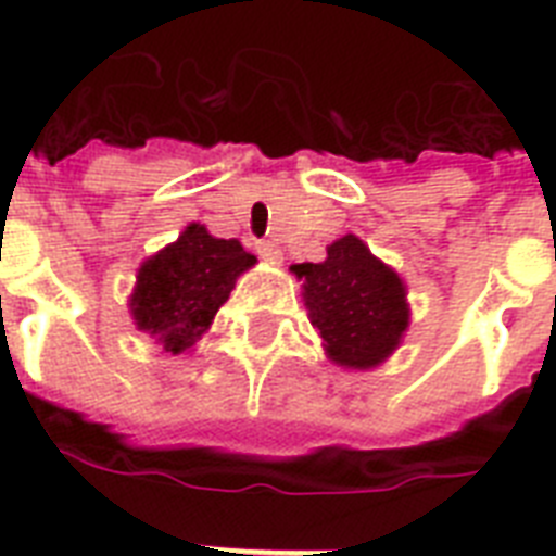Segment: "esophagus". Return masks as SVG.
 <instances>
[{
	"mask_svg": "<svg viewBox=\"0 0 556 556\" xmlns=\"http://www.w3.org/2000/svg\"><path fill=\"white\" fill-rule=\"evenodd\" d=\"M256 254L263 256L265 263H282V248L277 242H256Z\"/></svg>",
	"mask_w": 556,
	"mask_h": 556,
	"instance_id": "obj_1",
	"label": "esophagus"
}]
</instances>
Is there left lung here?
I'll return each mask as SVG.
<instances>
[{
  "label": "left lung",
  "instance_id": "8db88e82",
  "mask_svg": "<svg viewBox=\"0 0 556 556\" xmlns=\"http://www.w3.org/2000/svg\"><path fill=\"white\" fill-rule=\"evenodd\" d=\"M328 359L371 371L394 354L410 323L403 277L354 233L328 245L323 263L291 265Z\"/></svg>",
  "mask_w": 556,
  "mask_h": 556
}]
</instances>
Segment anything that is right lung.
<instances>
[{
    "instance_id": "1",
    "label": "right lung",
    "mask_w": 556,
    "mask_h": 556,
    "mask_svg": "<svg viewBox=\"0 0 556 556\" xmlns=\"http://www.w3.org/2000/svg\"><path fill=\"white\" fill-rule=\"evenodd\" d=\"M254 265L256 256L239 239L214 237L200 223L185 225L170 245L139 265L128 296L137 331L148 333L162 354H188L207 333L237 279Z\"/></svg>"
}]
</instances>
